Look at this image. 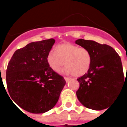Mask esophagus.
Masks as SVG:
<instances>
[{"label":"esophagus","instance_id":"obj_1","mask_svg":"<svg viewBox=\"0 0 127 127\" xmlns=\"http://www.w3.org/2000/svg\"><path fill=\"white\" fill-rule=\"evenodd\" d=\"M64 79H65V81H66V82H68V81H69V80H70V77H64Z\"/></svg>","mask_w":127,"mask_h":127}]
</instances>
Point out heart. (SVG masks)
I'll return each instance as SVG.
<instances>
[{"mask_svg": "<svg viewBox=\"0 0 127 127\" xmlns=\"http://www.w3.org/2000/svg\"><path fill=\"white\" fill-rule=\"evenodd\" d=\"M55 51H50L46 57L48 65L55 72L59 71L64 64L65 72L81 76L90 68L92 56L87 48L65 42L57 46Z\"/></svg>", "mask_w": 127, "mask_h": 127, "instance_id": "1", "label": "heart"}]
</instances>
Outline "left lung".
I'll list each match as a JSON object with an SVG mask.
<instances>
[{
	"label": "left lung",
	"instance_id": "left-lung-1",
	"mask_svg": "<svg viewBox=\"0 0 127 127\" xmlns=\"http://www.w3.org/2000/svg\"><path fill=\"white\" fill-rule=\"evenodd\" d=\"M76 43L87 48L92 56L88 72L77 80L76 95L87 108L102 110L109 107L123 89L124 74L120 57L110 46L80 39Z\"/></svg>",
	"mask_w": 127,
	"mask_h": 127
}]
</instances>
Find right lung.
<instances>
[{"label": "right lung", "mask_w": 127, "mask_h": 127, "mask_svg": "<svg viewBox=\"0 0 127 127\" xmlns=\"http://www.w3.org/2000/svg\"><path fill=\"white\" fill-rule=\"evenodd\" d=\"M55 42L50 39L28 44L14 52L7 65L6 83L10 98L29 113L39 114L51 109L66 83L47 62Z\"/></svg>", "instance_id": "1"}]
</instances>
